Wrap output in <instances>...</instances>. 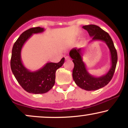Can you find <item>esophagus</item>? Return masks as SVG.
I'll use <instances>...</instances> for the list:
<instances>
[{
    "label": "esophagus",
    "mask_w": 128,
    "mask_h": 128,
    "mask_svg": "<svg viewBox=\"0 0 128 128\" xmlns=\"http://www.w3.org/2000/svg\"><path fill=\"white\" fill-rule=\"evenodd\" d=\"M65 60H66V61H67V60H70V57H69L68 56H67L65 57Z\"/></svg>",
    "instance_id": "34e87169"
}]
</instances>
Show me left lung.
Wrapping results in <instances>:
<instances>
[{"label": "left lung", "instance_id": "8db88e82", "mask_svg": "<svg viewBox=\"0 0 128 128\" xmlns=\"http://www.w3.org/2000/svg\"><path fill=\"white\" fill-rule=\"evenodd\" d=\"M88 31L89 36L92 37V41L100 40L105 42L109 48L111 55V67L106 74L95 76L90 74L82 60V49L73 48L69 55L73 59L74 68L73 70V78L74 82L82 89L86 91L96 90L106 86L112 79L115 72L117 62V54L111 36L103 29L94 24L82 26Z\"/></svg>", "mask_w": 128, "mask_h": 128}]
</instances>
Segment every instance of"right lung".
<instances>
[{
  "instance_id": "right-lung-1",
  "label": "right lung",
  "mask_w": 128,
  "mask_h": 128,
  "mask_svg": "<svg viewBox=\"0 0 128 128\" xmlns=\"http://www.w3.org/2000/svg\"><path fill=\"white\" fill-rule=\"evenodd\" d=\"M44 29L40 27L30 28L22 34L15 42L12 49L11 68L19 84L29 93H46L54 86L55 73L64 62L62 58L58 63L48 62L42 68L34 72L26 68L21 58L22 49L26 41L34 34L42 33Z\"/></svg>"
}]
</instances>
